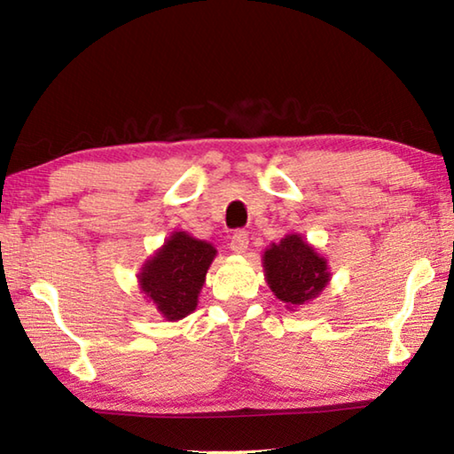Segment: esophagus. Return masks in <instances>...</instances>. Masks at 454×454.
<instances>
[{
	"label": "esophagus",
	"mask_w": 454,
	"mask_h": 454,
	"mask_svg": "<svg viewBox=\"0 0 454 454\" xmlns=\"http://www.w3.org/2000/svg\"><path fill=\"white\" fill-rule=\"evenodd\" d=\"M230 250H234L236 254H242V252L248 250V234L244 230H236L230 238Z\"/></svg>",
	"instance_id": "esophagus-1"
}]
</instances>
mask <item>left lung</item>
<instances>
[{
	"label": "left lung",
	"instance_id": "8db88e82",
	"mask_svg": "<svg viewBox=\"0 0 454 454\" xmlns=\"http://www.w3.org/2000/svg\"><path fill=\"white\" fill-rule=\"evenodd\" d=\"M264 270L274 294L288 306L304 304L328 284L326 260L296 234L264 252Z\"/></svg>",
	"mask_w": 454,
	"mask_h": 454
}]
</instances>
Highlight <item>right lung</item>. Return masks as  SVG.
Here are the masks:
<instances>
[{"label": "right lung", "mask_w": 454, "mask_h": 454, "mask_svg": "<svg viewBox=\"0 0 454 454\" xmlns=\"http://www.w3.org/2000/svg\"><path fill=\"white\" fill-rule=\"evenodd\" d=\"M216 250L208 242L176 232L144 266L140 286L168 320H180L196 309L200 288Z\"/></svg>", "instance_id": "1"}]
</instances>
